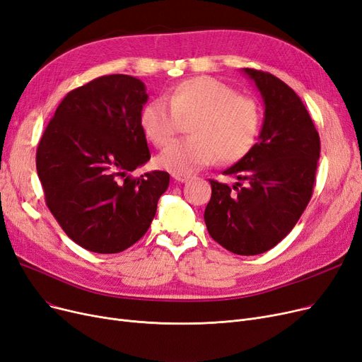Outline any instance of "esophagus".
I'll use <instances>...</instances> for the list:
<instances>
[{
  "label": "esophagus",
  "mask_w": 362,
  "mask_h": 362,
  "mask_svg": "<svg viewBox=\"0 0 362 362\" xmlns=\"http://www.w3.org/2000/svg\"><path fill=\"white\" fill-rule=\"evenodd\" d=\"M171 176H173L174 180L179 182V183H183V182L191 179V174H185V173H173Z\"/></svg>",
  "instance_id": "obj_1"
}]
</instances>
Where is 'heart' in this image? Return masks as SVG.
<instances>
[{"label":"heart","mask_w":362,"mask_h":362,"mask_svg":"<svg viewBox=\"0 0 362 362\" xmlns=\"http://www.w3.org/2000/svg\"><path fill=\"white\" fill-rule=\"evenodd\" d=\"M180 120H191V137L173 141L156 158V164L173 173H192L243 158L255 143L261 113L257 101L238 95L218 78L198 76L186 78L165 98L146 103L140 112L144 137L158 147L165 146Z\"/></svg>","instance_id":"heart-1"}]
</instances>
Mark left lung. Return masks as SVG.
Instances as JSON below:
<instances>
[{
  "label": "left lung",
  "instance_id": "1",
  "mask_svg": "<svg viewBox=\"0 0 362 362\" xmlns=\"http://www.w3.org/2000/svg\"><path fill=\"white\" fill-rule=\"evenodd\" d=\"M264 101L258 143L223 174L235 185L210 180L204 221L211 238L237 255H258L291 233L309 204L319 134L300 97L270 73L243 69ZM235 191L233 192L232 189Z\"/></svg>",
  "mask_w": 362,
  "mask_h": 362
}]
</instances>
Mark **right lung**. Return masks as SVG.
Instances as JSON below:
<instances>
[{"label":"right lung","mask_w":362,"mask_h":362,"mask_svg":"<svg viewBox=\"0 0 362 362\" xmlns=\"http://www.w3.org/2000/svg\"><path fill=\"white\" fill-rule=\"evenodd\" d=\"M149 95L141 80L110 74L65 95L37 147L46 204L73 242L90 252L117 253L146 234L167 171H131L151 159L140 128Z\"/></svg>","instance_id":"add662e5"}]
</instances>
